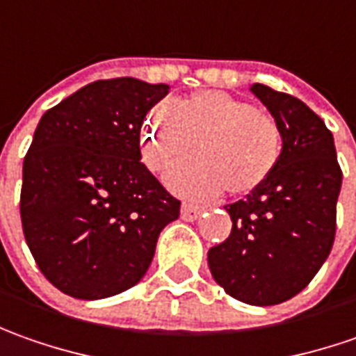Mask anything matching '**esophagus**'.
Here are the masks:
<instances>
[{"label":"esophagus","mask_w":356,"mask_h":356,"mask_svg":"<svg viewBox=\"0 0 356 356\" xmlns=\"http://www.w3.org/2000/svg\"><path fill=\"white\" fill-rule=\"evenodd\" d=\"M202 211H204L202 207L191 204V202H183V207H181V218L183 220H197L201 216Z\"/></svg>","instance_id":"1"}]
</instances>
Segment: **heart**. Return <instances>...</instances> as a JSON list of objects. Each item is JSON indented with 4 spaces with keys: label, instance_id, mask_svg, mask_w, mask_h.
I'll list each match as a JSON object with an SVG mask.
<instances>
[{
    "label": "heart",
    "instance_id": "obj_1",
    "mask_svg": "<svg viewBox=\"0 0 356 356\" xmlns=\"http://www.w3.org/2000/svg\"><path fill=\"white\" fill-rule=\"evenodd\" d=\"M282 149L276 118L220 90L161 102L143 128V155L155 169L202 152L167 173L169 185L189 197H211L225 187L232 195L256 191L276 171Z\"/></svg>",
    "mask_w": 356,
    "mask_h": 356
}]
</instances>
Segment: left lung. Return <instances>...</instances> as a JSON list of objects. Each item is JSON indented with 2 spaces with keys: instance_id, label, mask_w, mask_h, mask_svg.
Here are the masks:
<instances>
[{
  "instance_id": "left-lung-1",
  "label": "left lung",
  "mask_w": 356,
  "mask_h": 356,
  "mask_svg": "<svg viewBox=\"0 0 356 356\" xmlns=\"http://www.w3.org/2000/svg\"><path fill=\"white\" fill-rule=\"evenodd\" d=\"M252 92L280 122L284 149L262 187L225 207L232 230L209 250V266L234 300L276 305L307 288L333 248L343 171L313 110L264 84Z\"/></svg>"
}]
</instances>
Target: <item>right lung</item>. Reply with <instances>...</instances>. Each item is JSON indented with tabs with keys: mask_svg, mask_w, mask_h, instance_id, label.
Instances as JSON below:
<instances>
[{
	"mask_svg": "<svg viewBox=\"0 0 356 356\" xmlns=\"http://www.w3.org/2000/svg\"><path fill=\"white\" fill-rule=\"evenodd\" d=\"M169 92L143 80H96L47 110L23 161L21 225L43 276L102 300L140 282L181 201L141 163L145 114Z\"/></svg>",
	"mask_w": 356,
	"mask_h": 356,
	"instance_id": "1",
	"label": "right lung"
}]
</instances>
